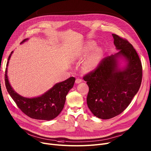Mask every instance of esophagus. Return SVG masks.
<instances>
[{
    "mask_svg": "<svg viewBox=\"0 0 151 151\" xmlns=\"http://www.w3.org/2000/svg\"><path fill=\"white\" fill-rule=\"evenodd\" d=\"M82 82V79H81V78H76V83H80Z\"/></svg>",
    "mask_w": 151,
    "mask_h": 151,
    "instance_id": "obj_1",
    "label": "esophagus"
}]
</instances>
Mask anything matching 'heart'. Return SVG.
<instances>
[{
    "label": "heart",
    "mask_w": 151,
    "mask_h": 151,
    "mask_svg": "<svg viewBox=\"0 0 151 151\" xmlns=\"http://www.w3.org/2000/svg\"><path fill=\"white\" fill-rule=\"evenodd\" d=\"M95 47V44L90 42L86 44L81 49H79L75 55L76 58H82L90 54ZM101 58V53L99 49L94 51L91 55L87 58L84 63V67L86 69H93L99 64Z\"/></svg>",
    "instance_id": "b5f03b06"
}]
</instances>
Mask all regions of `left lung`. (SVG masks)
Segmentation results:
<instances>
[{"label": "left lung", "mask_w": 151, "mask_h": 151, "mask_svg": "<svg viewBox=\"0 0 151 151\" xmlns=\"http://www.w3.org/2000/svg\"><path fill=\"white\" fill-rule=\"evenodd\" d=\"M118 52L102 59L93 71L83 77L89 87L86 102L95 116L108 119L121 113L138 91L142 81V65L135 49L126 39L112 34ZM123 58L127 65L118 66Z\"/></svg>", "instance_id": "1"}]
</instances>
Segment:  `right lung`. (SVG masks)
Returning a JSON list of instances; mask_svg holds the SVG:
<instances>
[{
	"label": "right lung",
	"instance_id": "1",
	"mask_svg": "<svg viewBox=\"0 0 151 151\" xmlns=\"http://www.w3.org/2000/svg\"><path fill=\"white\" fill-rule=\"evenodd\" d=\"M28 39H25L21 44ZM13 51L8 58L6 66ZM76 78L69 77L66 81L56 83L42 95L27 98L21 96L14 91L10 85L7 76V68L5 74V86L7 91L12 97L17 106L29 117L39 120L49 121L56 118L63 110L66 101V96L73 87Z\"/></svg>",
	"mask_w": 151,
	"mask_h": 151
}]
</instances>
